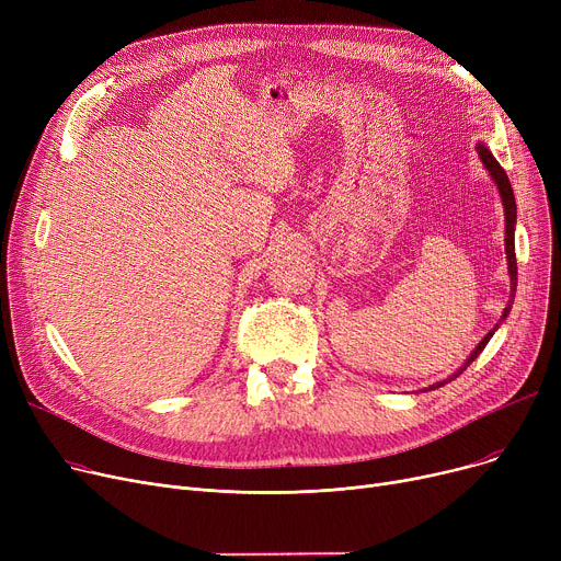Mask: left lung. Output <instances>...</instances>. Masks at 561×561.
Returning <instances> with one entry per match:
<instances>
[{"label":"left lung","mask_w":561,"mask_h":561,"mask_svg":"<svg viewBox=\"0 0 561 561\" xmlns=\"http://www.w3.org/2000/svg\"><path fill=\"white\" fill-rule=\"evenodd\" d=\"M476 150H478V154H480V159H482V163H484V168L489 170V174H491V180L495 182V186H497V191H500V197H503V206H505V252H507V271H510V279H512V293H510V305L505 307V311H503V318H500V322H503L507 316H510V311H512V305H514V296H516V250H514V227H516V199H514V191H512V184H510V176H507V172L500 168V163L495 161V157L489 152V147L484 145V142H478L476 145ZM497 322V325H500ZM497 325L478 343V347L470 352V357L466 359V364L455 373V375H450L448 379H444V381H436V385H432L430 389H438V387H444V385H448L450 379H455V377H459L470 364H473L476 359H478V355L480 352L484 350V345L491 341V336H493V332L497 330Z\"/></svg>","instance_id":"obj_1"}]
</instances>
